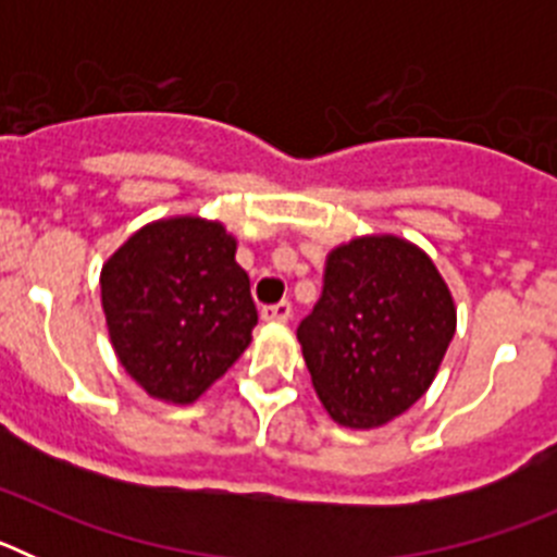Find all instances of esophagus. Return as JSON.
<instances>
[{"mask_svg": "<svg viewBox=\"0 0 557 557\" xmlns=\"http://www.w3.org/2000/svg\"><path fill=\"white\" fill-rule=\"evenodd\" d=\"M293 318V304L278 301L270 304V307H262V321L268 323H287Z\"/></svg>", "mask_w": 557, "mask_h": 557, "instance_id": "34e87169", "label": "esophagus"}]
</instances>
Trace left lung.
<instances>
[{
	"label": "left lung",
	"instance_id": "obj_1",
	"mask_svg": "<svg viewBox=\"0 0 557 557\" xmlns=\"http://www.w3.org/2000/svg\"><path fill=\"white\" fill-rule=\"evenodd\" d=\"M455 326V301L430 256L385 234L329 253L321 301L298 339L329 416L373 430L424 396Z\"/></svg>",
	"mask_w": 557,
	"mask_h": 557
}]
</instances>
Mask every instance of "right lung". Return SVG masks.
<instances>
[{
	"instance_id": "add662e5",
	"label": "right lung",
	"mask_w": 557,
	"mask_h": 557,
	"mask_svg": "<svg viewBox=\"0 0 557 557\" xmlns=\"http://www.w3.org/2000/svg\"><path fill=\"white\" fill-rule=\"evenodd\" d=\"M220 223L145 225L102 268V312L122 368L152 398L191 405L250 343V278Z\"/></svg>"
}]
</instances>
